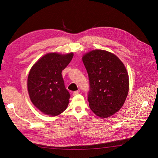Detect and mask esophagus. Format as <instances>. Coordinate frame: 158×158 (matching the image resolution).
I'll use <instances>...</instances> for the list:
<instances>
[{
	"label": "esophagus",
	"mask_w": 158,
	"mask_h": 158,
	"mask_svg": "<svg viewBox=\"0 0 158 158\" xmlns=\"http://www.w3.org/2000/svg\"><path fill=\"white\" fill-rule=\"evenodd\" d=\"M79 93H80L79 91H74V92H73V95H77V94H78Z\"/></svg>",
	"instance_id": "obj_1"
}]
</instances>
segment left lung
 Listing matches in <instances>:
<instances>
[{"mask_svg":"<svg viewBox=\"0 0 158 158\" xmlns=\"http://www.w3.org/2000/svg\"><path fill=\"white\" fill-rule=\"evenodd\" d=\"M82 61L89 77L91 110L101 118L113 115L123 107L128 92L125 65L115 55L101 49L85 53Z\"/></svg>","mask_w":158,"mask_h":158,"instance_id":"1","label":"left lung"}]
</instances>
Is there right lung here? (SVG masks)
<instances>
[{"instance_id":"add662e5","label":"right lung","mask_w":158,"mask_h":158,"mask_svg":"<svg viewBox=\"0 0 158 158\" xmlns=\"http://www.w3.org/2000/svg\"><path fill=\"white\" fill-rule=\"evenodd\" d=\"M73 56V52H49L31 67L27 78L28 93L33 104L44 114L56 116L67 107L70 95L61 73Z\"/></svg>"}]
</instances>
